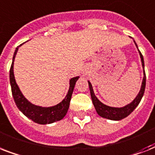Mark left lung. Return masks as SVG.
<instances>
[{"label": "left lung", "mask_w": 155, "mask_h": 155, "mask_svg": "<svg viewBox=\"0 0 155 155\" xmlns=\"http://www.w3.org/2000/svg\"><path fill=\"white\" fill-rule=\"evenodd\" d=\"M136 47H137V44H136ZM139 54L141 59H142V67L144 68V59H143V56H142V53L140 52V51ZM146 80H147V78H146V73H145L144 70V77H143V80H142V84L139 93L137 95V97L135 98L134 101L132 103H130V104H128V105L125 106L123 108H113V107H109V106H107L105 104H102L99 100L97 99V97L95 96L93 89H92V84L88 81V85H89L90 93H91L92 103L94 104V107L96 108V110H97V113L101 117H102L107 118V119L113 120H120L121 119H123V118L128 117L130 113H132L133 111L134 110L136 107L138 105V104L140 103L142 97H143V95H144L145 88H146Z\"/></svg>", "instance_id": "1"}]
</instances>
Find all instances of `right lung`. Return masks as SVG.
I'll return each instance as SVG.
<instances>
[{"mask_svg":"<svg viewBox=\"0 0 155 155\" xmlns=\"http://www.w3.org/2000/svg\"><path fill=\"white\" fill-rule=\"evenodd\" d=\"M19 47H21V45L16 48L13 57V63L11 64L10 70H9V80H10L11 90H12V94H13V100L15 101L16 105L18 106V109L24 115L26 116L28 118L31 119L33 121L41 124V125L51 124V123L62 120L68 113V108L70 105L71 99V95H72L73 90L75 87V83L79 79V76L72 78L70 80V87H69L68 95L66 96L65 99L58 104L53 106V107H49V108H42V107H39V106L34 105L23 97V95L21 94V92L19 90V87L16 84L15 79H14L13 62H14L16 54L18 52Z\"/></svg>","mask_w":155,"mask_h":155,"instance_id":"add662e5","label":"right lung"}]
</instances>
